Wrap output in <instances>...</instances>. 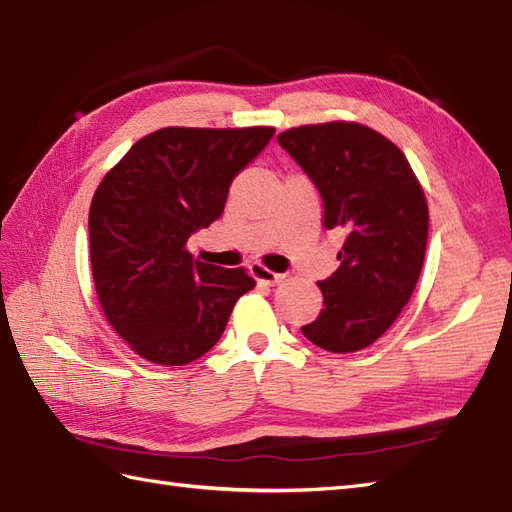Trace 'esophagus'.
Returning <instances> with one entry per match:
<instances>
[{"instance_id":"1","label":"esophagus","mask_w":512,"mask_h":512,"mask_svg":"<svg viewBox=\"0 0 512 512\" xmlns=\"http://www.w3.org/2000/svg\"><path fill=\"white\" fill-rule=\"evenodd\" d=\"M251 275H253L257 281L266 283V285H275V283L283 281V277H285V275H281V272H272V270L264 268L261 264H253V266H251Z\"/></svg>"}]
</instances>
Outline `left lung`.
<instances>
[{
	"label": "left lung",
	"instance_id": "8db88e82",
	"mask_svg": "<svg viewBox=\"0 0 512 512\" xmlns=\"http://www.w3.org/2000/svg\"><path fill=\"white\" fill-rule=\"evenodd\" d=\"M279 146L323 198V227L344 235L323 310L303 336L331 353L366 349L395 323L419 281L427 202L410 163L377 130L329 122L285 130Z\"/></svg>",
	"mask_w": 512,
	"mask_h": 512
}]
</instances>
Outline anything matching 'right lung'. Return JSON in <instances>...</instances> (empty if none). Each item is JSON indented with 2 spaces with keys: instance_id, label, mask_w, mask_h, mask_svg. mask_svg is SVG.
<instances>
[{
  "instance_id": "add662e5",
  "label": "right lung",
  "mask_w": 512,
  "mask_h": 512,
  "mask_svg": "<svg viewBox=\"0 0 512 512\" xmlns=\"http://www.w3.org/2000/svg\"><path fill=\"white\" fill-rule=\"evenodd\" d=\"M275 128L154 130L102 178L89 209L95 292L113 329L154 364L183 366L222 336L255 288L244 268L196 261L189 235L216 222L233 178Z\"/></svg>"
}]
</instances>
